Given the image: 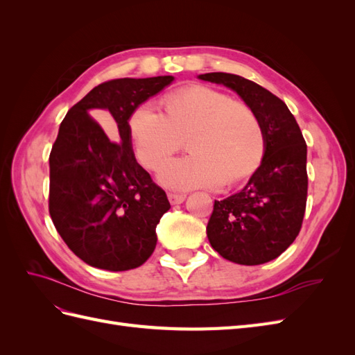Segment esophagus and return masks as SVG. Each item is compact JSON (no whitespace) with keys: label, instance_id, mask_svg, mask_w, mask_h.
I'll return each mask as SVG.
<instances>
[{"label":"esophagus","instance_id":"esophagus-1","mask_svg":"<svg viewBox=\"0 0 355 355\" xmlns=\"http://www.w3.org/2000/svg\"><path fill=\"white\" fill-rule=\"evenodd\" d=\"M167 198H168L170 204H173V206H175V204H180V202L185 201V196H182V194H171V192H168Z\"/></svg>","mask_w":355,"mask_h":355}]
</instances>
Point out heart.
I'll return each instance as SVG.
<instances>
[{"instance_id": "heart-1", "label": "heart", "mask_w": 355, "mask_h": 355, "mask_svg": "<svg viewBox=\"0 0 355 355\" xmlns=\"http://www.w3.org/2000/svg\"><path fill=\"white\" fill-rule=\"evenodd\" d=\"M135 155L148 170H158L187 139L191 153L163 168L166 188L231 187L252 176L265 154L259 115L247 103L207 85H188L163 99V114L142 103L128 118Z\"/></svg>"}]
</instances>
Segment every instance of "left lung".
I'll return each mask as SVG.
<instances>
[{
    "instance_id": "obj_1",
    "label": "left lung",
    "mask_w": 355,
    "mask_h": 355,
    "mask_svg": "<svg viewBox=\"0 0 355 355\" xmlns=\"http://www.w3.org/2000/svg\"><path fill=\"white\" fill-rule=\"evenodd\" d=\"M198 78L237 93L259 115L265 132L261 166L245 187L225 200H214L207 223L211 247L227 261L261 265L280 256L302 227L308 175L306 144L287 105L262 85L227 72Z\"/></svg>"
}]
</instances>
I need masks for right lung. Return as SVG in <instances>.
Masks as SVG:
<instances>
[{
  "label": "right lung",
  "mask_w": 355,
  "mask_h": 355,
  "mask_svg": "<svg viewBox=\"0 0 355 355\" xmlns=\"http://www.w3.org/2000/svg\"><path fill=\"white\" fill-rule=\"evenodd\" d=\"M173 80L164 75L102 83L60 123L49 158V211L63 241L90 266L133 270L155 249V228L170 202L135 158L128 118ZM99 110L110 114L115 143L88 115Z\"/></svg>",
  "instance_id": "obj_1"
}]
</instances>
